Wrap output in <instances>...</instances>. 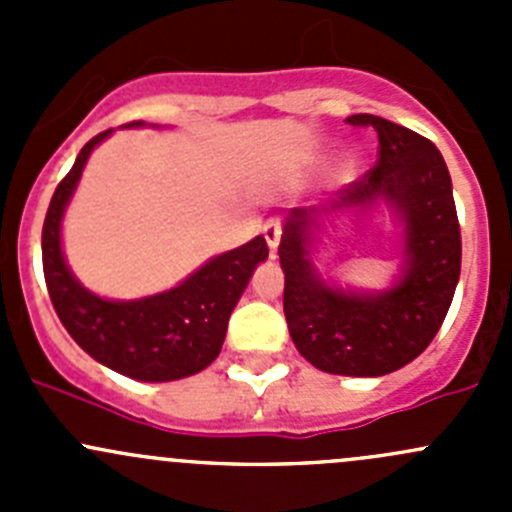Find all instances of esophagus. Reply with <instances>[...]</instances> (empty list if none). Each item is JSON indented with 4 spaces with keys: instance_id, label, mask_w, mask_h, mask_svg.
<instances>
[{
    "instance_id": "esophagus-1",
    "label": "esophagus",
    "mask_w": 512,
    "mask_h": 512,
    "mask_svg": "<svg viewBox=\"0 0 512 512\" xmlns=\"http://www.w3.org/2000/svg\"><path fill=\"white\" fill-rule=\"evenodd\" d=\"M262 235H265L267 245H270V250L275 252L277 245H280L282 240V220L280 218H270L265 225H262Z\"/></svg>"
}]
</instances>
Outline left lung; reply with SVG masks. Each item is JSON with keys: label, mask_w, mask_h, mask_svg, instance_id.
Listing matches in <instances>:
<instances>
[{"label": "left lung", "mask_w": 512, "mask_h": 512, "mask_svg": "<svg viewBox=\"0 0 512 512\" xmlns=\"http://www.w3.org/2000/svg\"><path fill=\"white\" fill-rule=\"evenodd\" d=\"M371 126L379 158L329 205L294 208L280 242L285 317L297 352L327 374L384 376L414 361L431 344L453 302L461 275V225L446 160L428 138L386 118L356 113ZM384 199L405 223V265L384 293L329 288L311 265L318 223L344 207Z\"/></svg>", "instance_id": "obj_1"}]
</instances>
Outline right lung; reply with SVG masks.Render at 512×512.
<instances>
[{
  "label": "right lung",
  "mask_w": 512,
  "mask_h": 512,
  "mask_svg": "<svg viewBox=\"0 0 512 512\" xmlns=\"http://www.w3.org/2000/svg\"><path fill=\"white\" fill-rule=\"evenodd\" d=\"M143 126L128 123L126 128ZM113 128L91 138L74 168L56 185L41 230V260L51 304L61 324L86 354L136 381H175L203 371L223 349L227 319L252 272L267 260L265 237L223 252L168 292L113 302L89 292L66 267L61 218L79 185L91 151Z\"/></svg>",
  "instance_id": "add662e5"
}]
</instances>
